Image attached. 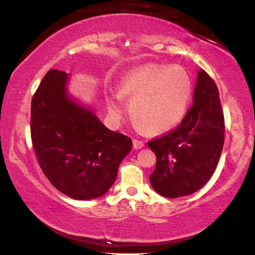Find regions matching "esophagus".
<instances>
[{
    "instance_id": "obj_1",
    "label": "esophagus",
    "mask_w": 255,
    "mask_h": 255,
    "mask_svg": "<svg viewBox=\"0 0 255 255\" xmlns=\"http://www.w3.org/2000/svg\"><path fill=\"white\" fill-rule=\"evenodd\" d=\"M144 141H141V140H138V139H133V147L135 148V149H140V148H142L144 147Z\"/></svg>"
}]
</instances>
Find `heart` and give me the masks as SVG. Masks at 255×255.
I'll return each mask as SVG.
<instances>
[{
  "instance_id": "1",
  "label": "heart",
  "mask_w": 255,
  "mask_h": 255,
  "mask_svg": "<svg viewBox=\"0 0 255 255\" xmlns=\"http://www.w3.org/2000/svg\"><path fill=\"white\" fill-rule=\"evenodd\" d=\"M193 83L180 66L145 64L121 80L118 94L107 97V108L117 123L123 120L128 101L132 120L139 130L162 134L175 128L189 109Z\"/></svg>"
}]
</instances>
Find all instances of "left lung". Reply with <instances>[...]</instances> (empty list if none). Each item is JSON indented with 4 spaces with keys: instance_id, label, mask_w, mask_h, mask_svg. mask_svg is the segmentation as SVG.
Here are the masks:
<instances>
[{
    "instance_id": "1",
    "label": "left lung",
    "mask_w": 255,
    "mask_h": 255,
    "mask_svg": "<svg viewBox=\"0 0 255 255\" xmlns=\"http://www.w3.org/2000/svg\"><path fill=\"white\" fill-rule=\"evenodd\" d=\"M193 107L175 130L148 141L156 155L149 181L161 196L176 198L210 180L224 145V115L218 88L203 69L197 73Z\"/></svg>"
}]
</instances>
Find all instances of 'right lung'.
Listing matches in <instances>:
<instances>
[{
	"label": "right lung",
	"instance_id": "obj_1",
	"mask_svg": "<svg viewBox=\"0 0 255 255\" xmlns=\"http://www.w3.org/2000/svg\"><path fill=\"white\" fill-rule=\"evenodd\" d=\"M69 75L51 69L31 102V139L45 176L74 200L101 197L132 148L127 135L104 127L92 107L68 92Z\"/></svg>",
	"mask_w": 255,
	"mask_h": 255
}]
</instances>
